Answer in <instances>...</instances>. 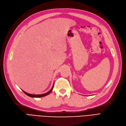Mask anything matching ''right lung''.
<instances>
[{
	"label": "right lung",
	"mask_w": 126,
	"mask_h": 126,
	"mask_svg": "<svg viewBox=\"0 0 126 126\" xmlns=\"http://www.w3.org/2000/svg\"><path fill=\"white\" fill-rule=\"evenodd\" d=\"M53 88H54V86H52V87L51 88V89L49 90L48 92H47V93H45V94H28V93H26V92H25L24 91H23V92L26 94H27V96H29V97H36V98H39V97H44V96H47V95H48V94H50L51 92V91H52V89H53Z\"/></svg>",
	"instance_id": "obj_1"
}]
</instances>
